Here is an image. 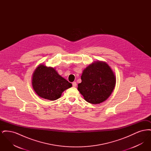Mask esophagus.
Instances as JSON below:
<instances>
[{
    "label": "esophagus",
    "instance_id": "obj_1",
    "mask_svg": "<svg viewBox=\"0 0 151 151\" xmlns=\"http://www.w3.org/2000/svg\"><path fill=\"white\" fill-rule=\"evenodd\" d=\"M77 86V84H76V82H75V81H74V82H73L72 83V86H73V87H76Z\"/></svg>",
    "mask_w": 151,
    "mask_h": 151
}]
</instances>
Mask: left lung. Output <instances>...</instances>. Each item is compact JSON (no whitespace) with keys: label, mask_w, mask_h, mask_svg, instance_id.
Segmentation results:
<instances>
[{"label":"left lung","mask_w":151,"mask_h":151,"mask_svg":"<svg viewBox=\"0 0 151 151\" xmlns=\"http://www.w3.org/2000/svg\"><path fill=\"white\" fill-rule=\"evenodd\" d=\"M81 79L78 89L84 100L92 104L106 100L116 83L114 73L106 62L101 61L89 65L84 70Z\"/></svg>","instance_id":"1"}]
</instances>
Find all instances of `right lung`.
Returning a JSON list of instances; mask_svg holds the SVG:
<instances>
[{
  "label": "right lung",
  "mask_w": 151,
  "mask_h": 151,
  "mask_svg": "<svg viewBox=\"0 0 151 151\" xmlns=\"http://www.w3.org/2000/svg\"><path fill=\"white\" fill-rule=\"evenodd\" d=\"M32 86L40 97L51 101L56 100L72 84L58 74L54 68L40 65L33 73Z\"/></svg>",
  "instance_id": "obj_1"
}]
</instances>
